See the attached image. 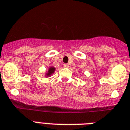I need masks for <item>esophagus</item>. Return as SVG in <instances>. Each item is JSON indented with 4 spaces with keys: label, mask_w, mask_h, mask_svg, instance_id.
<instances>
[{
    "label": "esophagus",
    "mask_w": 130,
    "mask_h": 130,
    "mask_svg": "<svg viewBox=\"0 0 130 130\" xmlns=\"http://www.w3.org/2000/svg\"><path fill=\"white\" fill-rule=\"evenodd\" d=\"M63 67H65V68H69V65L68 64H64V65H63Z\"/></svg>",
    "instance_id": "1"
}]
</instances>
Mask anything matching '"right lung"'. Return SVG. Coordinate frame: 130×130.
Listing matches in <instances>:
<instances>
[{"instance_id":"obj_1","label":"right lung","mask_w":130,"mask_h":130,"mask_svg":"<svg viewBox=\"0 0 130 130\" xmlns=\"http://www.w3.org/2000/svg\"><path fill=\"white\" fill-rule=\"evenodd\" d=\"M55 68L54 67H50L48 69V70H47V72L45 76V77H50L51 75H52V74H53V73L55 72Z\"/></svg>"}]
</instances>
